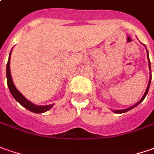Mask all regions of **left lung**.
<instances>
[{
  "mask_svg": "<svg viewBox=\"0 0 154 154\" xmlns=\"http://www.w3.org/2000/svg\"><path fill=\"white\" fill-rule=\"evenodd\" d=\"M147 51V50H146ZM147 57H148V62H149V69H150L151 70V64H150V61H149V57H148V51H147ZM151 79H152V75H150V79H149V83H148V85H147V87H146V92H145V94H144V96L142 97V98L137 103L134 104V106H132V107H130V108H128V109H120V110H115L114 112L115 113H117V114H122V113H125V112H127V111L130 110V109H134V107H136L138 104H140L142 101H143L144 99H145V97H146V96L147 95V92H148V90H149V86H150V84H151Z\"/></svg>",
  "mask_w": 154,
  "mask_h": 154,
  "instance_id": "8db88e82",
  "label": "left lung"
}]
</instances>
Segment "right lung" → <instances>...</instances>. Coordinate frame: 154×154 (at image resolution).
<instances>
[{
  "label": "right lung",
  "instance_id": "1",
  "mask_svg": "<svg viewBox=\"0 0 154 154\" xmlns=\"http://www.w3.org/2000/svg\"><path fill=\"white\" fill-rule=\"evenodd\" d=\"M11 52H12V51L9 53L8 61V64H7V82H8V89L10 90V93L12 94V96L14 97V98L16 100L18 103H20V105H22L24 108H26V109L32 111L33 113L40 114V113H44L45 111H48L49 109H51L53 107L54 104L46 105V106H38V105H35V104L32 103L31 102H29L19 90H17L15 85L14 84L13 80H12V76H11L10 72Z\"/></svg>",
  "mask_w": 154,
  "mask_h": 154
}]
</instances>
